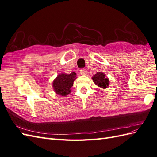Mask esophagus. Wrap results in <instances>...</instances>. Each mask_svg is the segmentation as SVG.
I'll return each instance as SVG.
<instances>
[{"label":"esophagus","instance_id":"34e87169","mask_svg":"<svg viewBox=\"0 0 157 157\" xmlns=\"http://www.w3.org/2000/svg\"><path fill=\"white\" fill-rule=\"evenodd\" d=\"M80 73H81V75H86L87 74V71L86 69H81V71H80Z\"/></svg>","mask_w":157,"mask_h":157}]
</instances>
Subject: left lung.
I'll return each mask as SVG.
<instances>
[{
	"mask_svg": "<svg viewBox=\"0 0 157 157\" xmlns=\"http://www.w3.org/2000/svg\"><path fill=\"white\" fill-rule=\"evenodd\" d=\"M92 79L95 85L101 89H106L109 86V79L106 77V75L102 72H98L94 75Z\"/></svg>",
	"mask_w": 157,
	"mask_h": 157,
	"instance_id": "obj_1",
	"label": "left lung"
}]
</instances>
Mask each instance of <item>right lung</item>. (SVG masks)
<instances>
[{"mask_svg":"<svg viewBox=\"0 0 157 157\" xmlns=\"http://www.w3.org/2000/svg\"><path fill=\"white\" fill-rule=\"evenodd\" d=\"M76 78L75 72L71 74L62 72L59 74L52 81V88L55 93L63 97L70 94L71 87L73 86V82Z\"/></svg>","mask_w":157,"mask_h":157,"instance_id":"1","label":"right lung"}]
</instances>
